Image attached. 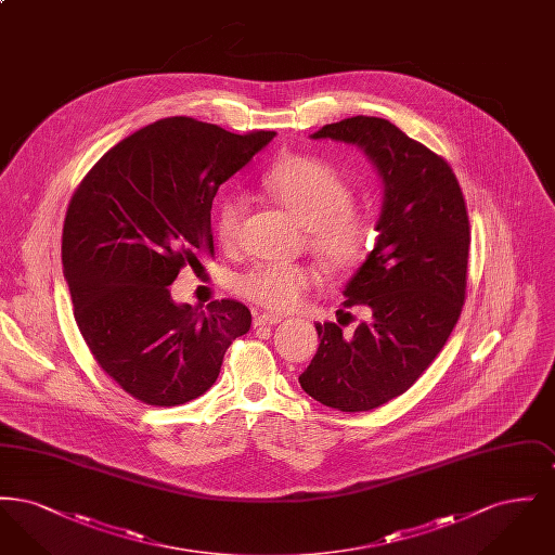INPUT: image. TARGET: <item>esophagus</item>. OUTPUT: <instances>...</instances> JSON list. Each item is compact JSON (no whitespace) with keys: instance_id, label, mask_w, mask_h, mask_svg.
I'll list each match as a JSON object with an SVG mask.
<instances>
[{"instance_id":"1","label":"esophagus","mask_w":555,"mask_h":555,"mask_svg":"<svg viewBox=\"0 0 555 555\" xmlns=\"http://www.w3.org/2000/svg\"><path fill=\"white\" fill-rule=\"evenodd\" d=\"M283 320L281 314H258L254 318V326H272V324H279Z\"/></svg>"}]
</instances>
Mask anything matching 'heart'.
<instances>
[{"mask_svg": "<svg viewBox=\"0 0 555 555\" xmlns=\"http://www.w3.org/2000/svg\"><path fill=\"white\" fill-rule=\"evenodd\" d=\"M260 189L270 202L289 211L308 229V241L318 258L335 270L362 262L372 245L369 218L351 210V189L331 164L310 156H291L270 166L260 177ZM247 199L231 193L214 211V233L222 247L233 249L241 238V222ZM312 281L306 266L266 262L237 279V289L251 301L285 310L293 306Z\"/></svg>", "mask_w": 555, "mask_h": 555, "instance_id": "1", "label": "heart"}]
</instances>
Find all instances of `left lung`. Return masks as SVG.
Here are the masks:
<instances>
[{
  "instance_id": "obj_1",
  "label": "left lung",
  "mask_w": 555,
  "mask_h": 555,
  "mask_svg": "<svg viewBox=\"0 0 555 555\" xmlns=\"http://www.w3.org/2000/svg\"><path fill=\"white\" fill-rule=\"evenodd\" d=\"M360 147L383 181L374 247L345 285L364 306L353 335L317 322V356L299 374L310 397L369 412L405 393L449 339L466 295L470 224L448 162L385 118L353 116L310 134Z\"/></svg>"
}]
</instances>
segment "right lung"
Listing matches in <instances>:
<instances>
[{
	"mask_svg": "<svg viewBox=\"0 0 555 555\" xmlns=\"http://www.w3.org/2000/svg\"><path fill=\"white\" fill-rule=\"evenodd\" d=\"M274 131L235 134L185 116L132 132L75 191L62 264L80 335L129 396L181 405L218 378L224 351L251 326L235 299L177 304L179 270L214 256L216 191L262 152Z\"/></svg>",
	"mask_w": 555,
	"mask_h": 555,
	"instance_id": "obj_1",
	"label": "right lung"
}]
</instances>
